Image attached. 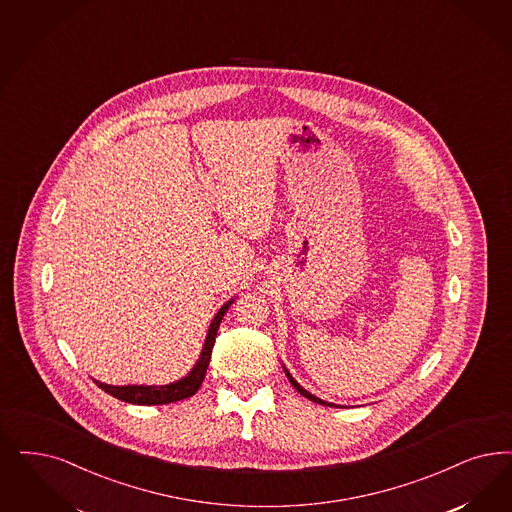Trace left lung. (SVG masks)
I'll return each instance as SVG.
<instances>
[{"mask_svg":"<svg viewBox=\"0 0 512 512\" xmlns=\"http://www.w3.org/2000/svg\"><path fill=\"white\" fill-rule=\"evenodd\" d=\"M285 374H287V378H289V382H291V386H293V388L297 389V391H299V393H300V395H302V397H306V399H310V401H314V403H319V405H331V403H325V401H321V399H318V397H314V395H312V393H308V391H306V389L300 388L299 384H297V382H295V380H293V376H291V374H289V372L285 371Z\"/></svg>","mask_w":512,"mask_h":512,"instance_id":"obj_1","label":"left lung"}]
</instances>
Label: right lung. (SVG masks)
Here are the masks:
<instances>
[{
	"mask_svg": "<svg viewBox=\"0 0 512 512\" xmlns=\"http://www.w3.org/2000/svg\"><path fill=\"white\" fill-rule=\"evenodd\" d=\"M230 304H232V300L225 302L221 306V310L217 312V316L213 318L210 331L206 336V344H204L202 353H200V359L194 365L193 371L189 372V376H185L183 380L174 382L170 386H107V384L96 382V380L94 382L98 384V388L104 389L115 399L124 401V403H132V405H170V403L183 401L187 397H193L198 388L202 386V380H204L206 371H208L217 329L221 325V319L227 314Z\"/></svg>",
	"mask_w": 512,
	"mask_h": 512,
	"instance_id": "1",
	"label": "right lung"
}]
</instances>
